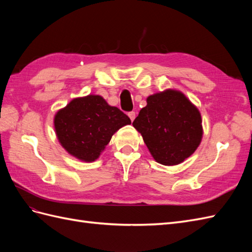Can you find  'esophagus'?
<instances>
[{
	"label": "esophagus",
	"mask_w": 252,
	"mask_h": 252,
	"mask_svg": "<svg viewBox=\"0 0 252 252\" xmlns=\"http://www.w3.org/2000/svg\"><path fill=\"white\" fill-rule=\"evenodd\" d=\"M128 117L130 118V120H131V121H133V120L135 119V112H134V111H130V112H128Z\"/></svg>",
	"instance_id": "34e87169"
}]
</instances>
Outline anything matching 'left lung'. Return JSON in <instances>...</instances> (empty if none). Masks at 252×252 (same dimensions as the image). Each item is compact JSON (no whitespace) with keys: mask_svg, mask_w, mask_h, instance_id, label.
Returning <instances> with one entry per match:
<instances>
[{"mask_svg":"<svg viewBox=\"0 0 252 252\" xmlns=\"http://www.w3.org/2000/svg\"><path fill=\"white\" fill-rule=\"evenodd\" d=\"M162 165H178L199 147L203 135L200 111L180 91L168 89L147 97V105L132 122Z\"/></svg>","mask_w":252,"mask_h":252,"instance_id":"obj_1","label":"left lung"}]
</instances>
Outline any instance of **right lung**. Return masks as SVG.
<instances>
[{"label": "right lung", "instance_id": "obj_1", "mask_svg": "<svg viewBox=\"0 0 252 252\" xmlns=\"http://www.w3.org/2000/svg\"><path fill=\"white\" fill-rule=\"evenodd\" d=\"M131 121L118 107L100 95L73 98L57 112L55 128L61 145L68 154L84 162L100 157L113 133Z\"/></svg>", "mask_w": 252, "mask_h": 252}]
</instances>
